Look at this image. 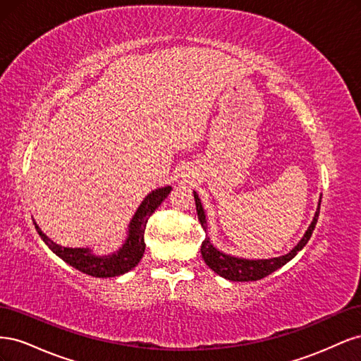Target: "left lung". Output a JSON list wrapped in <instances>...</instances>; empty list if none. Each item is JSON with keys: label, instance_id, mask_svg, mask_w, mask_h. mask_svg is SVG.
Instances as JSON below:
<instances>
[{"label": "left lung", "instance_id": "left-lung-1", "mask_svg": "<svg viewBox=\"0 0 361 361\" xmlns=\"http://www.w3.org/2000/svg\"><path fill=\"white\" fill-rule=\"evenodd\" d=\"M194 200H195V209H197V215H199V221L202 224V227L207 228L206 224V216L203 212V207L200 203L199 195L194 192ZM319 209H321V200H319V206L318 211L314 214V218L312 224L309 226L307 232L302 236L301 241L298 243V245L295 247L292 251H289L288 255L280 256V257H274V259H264V260H248V259H238L233 256H228L218 251L209 241V238H204V241L202 243V256L203 260L206 262V265L209 267L214 272H216L218 276H221L227 280L232 281H256L264 279L267 276H269L271 272H274L276 269L281 268L283 265H286L290 259H293L297 256L298 251L309 243V239L314 231V226L318 223V216H319Z\"/></svg>", "mask_w": 361, "mask_h": 361}]
</instances>
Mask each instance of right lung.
<instances>
[{"instance_id": "right-lung-1", "label": "right lung", "mask_w": 361, "mask_h": 361, "mask_svg": "<svg viewBox=\"0 0 361 361\" xmlns=\"http://www.w3.org/2000/svg\"><path fill=\"white\" fill-rule=\"evenodd\" d=\"M171 191V187H164L152 191L147 197L143 200L137 209L133 221L129 226V235L123 247L120 248L117 253L111 256L97 257L93 256L87 248H66L60 247L56 243H52L51 239L43 233L39 226L36 224V231L40 235V238L54 253H56L60 259H63L66 264L78 269L87 276L92 277H117L122 276L129 269H133L145 255V231L146 224L150 215L157 211V207L167 197L169 192Z\"/></svg>"}]
</instances>
